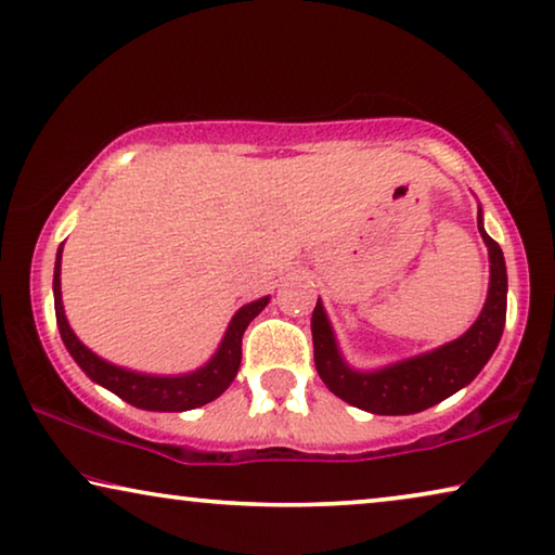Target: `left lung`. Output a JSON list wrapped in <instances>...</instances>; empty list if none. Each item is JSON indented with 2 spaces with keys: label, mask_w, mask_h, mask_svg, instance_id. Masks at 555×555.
<instances>
[{
  "label": "left lung",
  "mask_w": 555,
  "mask_h": 555,
  "mask_svg": "<svg viewBox=\"0 0 555 555\" xmlns=\"http://www.w3.org/2000/svg\"><path fill=\"white\" fill-rule=\"evenodd\" d=\"M478 231L490 256L486 307L463 337L433 352L402 359V362L372 372L352 370L339 354L337 337H334L322 301H317L314 314H311L314 364L319 377L339 400L374 415H412V412H423L448 400L450 395L478 377L503 337L505 304H508V274H505L503 251L482 229V214H478Z\"/></svg>",
  "instance_id": "left-lung-1"
}]
</instances>
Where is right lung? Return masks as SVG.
<instances>
[{
    "mask_svg": "<svg viewBox=\"0 0 555 555\" xmlns=\"http://www.w3.org/2000/svg\"><path fill=\"white\" fill-rule=\"evenodd\" d=\"M60 263H62V246L57 248V261H54V314H57L60 337L65 341L67 352L80 364V370L88 374L92 382L103 385L120 397V400L130 402L132 408L153 410V412H183L201 408V404L214 402L218 395H223L229 385L236 377L241 364V337H244L246 326L251 324L254 317L261 314V309L269 304V296L259 301L246 304L233 314L229 330H225L221 345H218L216 354L208 359L206 364L196 372L189 374H143L125 370V366L105 362L103 357L90 352L75 332L69 330L65 307H62V292H60Z\"/></svg>",
    "mask_w": 555,
    "mask_h": 555,
    "instance_id": "1",
    "label": "right lung"
}]
</instances>
